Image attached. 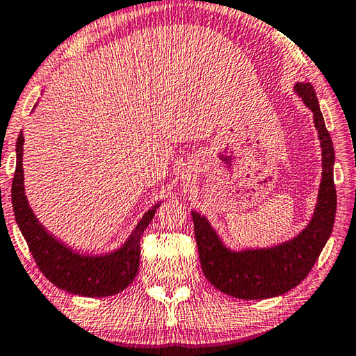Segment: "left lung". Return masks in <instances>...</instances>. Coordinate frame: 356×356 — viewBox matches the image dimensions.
Here are the masks:
<instances>
[{"label": "left lung", "mask_w": 356, "mask_h": 356, "mask_svg": "<svg viewBox=\"0 0 356 356\" xmlns=\"http://www.w3.org/2000/svg\"><path fill=\"white\" fill-rule=\"evenodd\" d=\"M295 91L314 114L322 147V182L309 225L297 237L273 248L231 251L222 245L206 216L191 212L202 273L213 287L231 297L264 300L297 287L309 275L333 231L336 216L333 143L311 83H297Z\"/></svg>", "instance_id": "left-lung-1"}]
</instances>
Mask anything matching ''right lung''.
Returning a JSON list of instances; mask_svg holds the SVG:
<instances>
[{
	"mask_svg": "<svg viewBox=\"0 0 356 356\" xmlns=\"http://www.w3.org/2000/svg\"><path fill=\"white\" fill-rule=\"evenodd\" d=\"M23 131L17 140V165L12 179V207L35 264L45 278L65 292L83 297H110L134 282L140 267V240L159 204L147 210L119 250L102 256H84L50 236L35 218L23 185Z\"/></svg>",
	"mask_w": 356,
	"mask_h": 356,
	"instance_id": "add662e5",
	"label": "right lung"
}]
</instances>
